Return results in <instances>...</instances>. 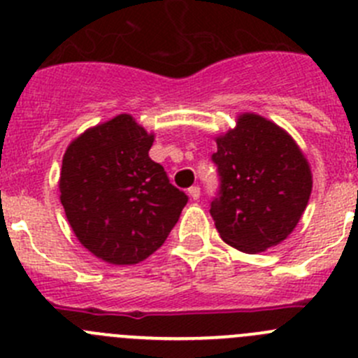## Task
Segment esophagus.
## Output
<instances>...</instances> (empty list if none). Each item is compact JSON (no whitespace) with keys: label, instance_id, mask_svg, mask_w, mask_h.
Masks as SVG:
<instances>
[{"label":"esophagus","instance_id":"34e87169","mask_svg":"<svg viewBox=\"0 0 358 358\" xmlns=\"http://www.w3.org/2000/svg\"><path fill=\"white\" fill-rule=\"evenodd\" d=\"M188 193H189V196H192L193 200L200 199V188H199V186H192V188L188 189Z\"/></svg>","mask_w":358,"mask_h":358}]
</instances>
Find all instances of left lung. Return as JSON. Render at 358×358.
Returning <instances> with one entry per match:
<instances>
[{"mask_svg": "<svg viewBox=\"0 0 358 358\" xmlns=\"http://www.w3.org/2000/svg\"><path fill=\"white\" fill-rule=\"evenodd\" d=\"M220 189L210 216L221 239L244 253L283 243L297 227L313 188L309 163L294 138L257 114H243L216 138Z\"/></svg>", "mask_w": 358, "mask_h": 358, "instance_id": "obj_1", "label": "left lung"}]
</instances>
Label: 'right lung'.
<instances>
[{"label": "right lung", "instance_id": "add662e5", "mask_svg": "<svg viewBox=\"0 0 358 358\" xmlns=\"http://www.w3.org/2000/svg\"><path fill=\"white\" fill-rule=\"evenodd\" d=\"M155 135L119 114L68 145L61 203L71 230L94 257L134 265L155 253L188 202L149 158Z\"/></svg>", "mask_w": 358, "mask_h": 358}]
</instances>
